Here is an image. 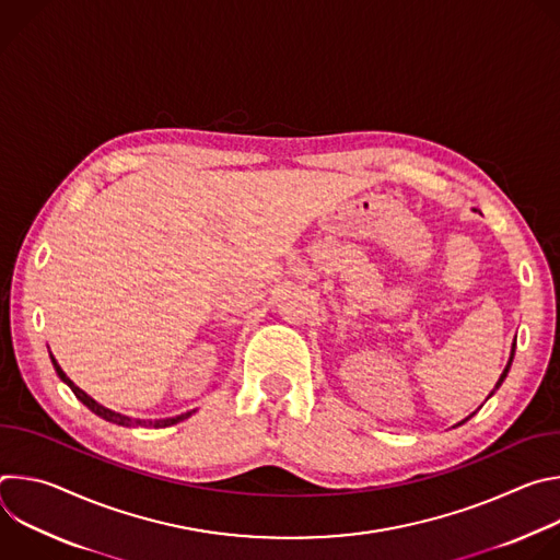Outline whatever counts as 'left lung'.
I'll list each match as a JSON object with an SVG mask.
<instances>
[{
  "label": "left lung",
  "mask_w": 560,
  "mask_h": 560,
  "mask_svg": "<svg viewBox=\"0 0 560 560\" xmlns=\"http://www.w3.org/2000/svg\"><path fill=\"white\" fill-rule=\"evenodd\" d=\"M514 350H516V343H512V352H510V361H508V365H505V370H503V374H501V378H499V381H497V385H494V389H492V394H494V392H497V389H499V387H501V383H503V381H505V376H508V372H510V368H512V361H514ZM492 394H490V396H492ZM490 396H488V398H490ZM469 417H474V415H469ZM469 417H467V419H469ZM467 419H465V421H467ZM465 421H460V423H456V425H463V423H465Z\"/></svg>",
  "instance_id": "obj_1"
}]
</instances>
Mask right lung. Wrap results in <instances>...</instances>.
Wrapping results in <instances>:
<instances>
[{
	"label": "right lung",
	"instance_id": "add662e5",
	"mask_svg": "<svg viewBox=\"0 0 560 560\" xmlns=\"http://www.w3.org/2000/svg\"><path fill=\"white\" fill-rule=\"evenodd\" d=\"M50 361H52V368H55V372H57V376L74 392V396L79 398V401H82L91 412H95L97 417H102L104 421H110V423H117V425H126V428H168V425H175V423H179V421H184V419H188L192 412H186V415H179V417H173V419H159V421H143V419H130V417H124V415H119V412H113V410H108V408H104L102 404H97L93 396H89L84 389H79L68 376H66V372L59 368V363L55 361V357L50 354Z\"/></svg>",
	"mask_w": 560,
	"mask_h": 560
}]
</instances>
